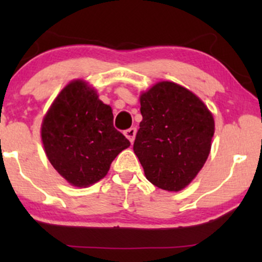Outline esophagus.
<instances>
[{"instance_id": "1", "label": "esophagus", "mask_w": 262, "mask_h": 262, "mask_svg": "<svg viewBox=\"0 0 262 262\" xmlns=\"http://www.w3.org/2000/svg\"><path fill=\"white\" fill-rule=\"evenodd\" d=\"M135 134H137V129L135 128H129L124 132V135L128 138V140L130 141L132 144H133V141L135 139Z\"/></svg>"}]
</instances>
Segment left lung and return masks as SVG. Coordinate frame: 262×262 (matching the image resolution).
Here are the masks:
<instances>
[{
	"mask_svg": "<svg viewBox=\"0 0 262 262\" xmlns=\"http://www.w3.org/2000/svg\"><path fill=\"white\" fill-rule=\"evenodd\" d=\"M139 101L143 119L133 150L145 177L165 191H181L208 159L213 114L197 95L172 81L156 82Z\"/></svg>",
	"mask_w": 262,
	"mask_h": 262,
	"instance_id": "left-lung-1",
	"label": "left lung"
}]
</instances>
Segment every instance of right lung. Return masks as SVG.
<instances>
[{"label": "right lung", "instance_id": "1", "mask_svg": "<svg viewBox=\"0 0 262 262\" xmlns=\"http://www.w3.org/2000/svg\"><path fill=\"white\" fill-rule=\"evenodd\" d=\"M48 160L75 187L85 188L108 173L130 141L113 127L112 108L86 80L70 81L45 113L40 128Z\"/></svg>", "mask_w": 262, "mask_h": 262}]
</instances>
